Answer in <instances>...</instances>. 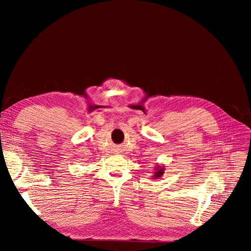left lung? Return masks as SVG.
<instances>
[{
    "label": "left lung",
    "instance_id": "left-lung-1",
    "mask_svg": "<svg viewBox=\"0 0 251 251\" xmlns=\"http://www.w3.org/2000/svg\"><path fill=\"white\" fill-rule=\"evenodd\" d=\"M163 172H164V168H163V166H162V168H161V166H158V168H156V172H155L153 177H155V179H156V178H159V177H161Z\"/></svg>",
    "mask_w": 251,
    "mask_h": 251
}]
</instances>
